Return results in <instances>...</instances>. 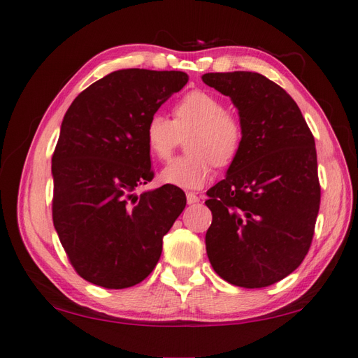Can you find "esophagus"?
I'll return each instance as SVG.
<instances>
[{
    "mask_svg": "<svg viewBox=\"0 0 358 358\" xmlns=\"http://www.w3.org/2000/svg\"><path fill=\"white\" fill-rule=\"evenodd\" d=\"M186 199H187V204H190V206L199 203V198H198V195L194 194V192H187Z\"/></svg>",
    "mask_w": 358,
    "mask_h": 358,
    "instance_id": "1",
    "label": "esophagus"
}]
</instances>
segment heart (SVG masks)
<instances>
[{"mask_svg":"<svg viewBox=\"0 0 358 358\" xmlns=\"http://www.w3.org/2000/svg\"><path fill=\"white\" fill-rule=\"evenodd\" d=\"M173 119L162 113L150 116L145 142L157 160H168L187 137V154L168 163L160 172L164 185L201 189L213 177V166H227L241 151L243 128L237 116L227 112L221 99L206 90H192L173 106Z\"/></svg>","mask_w":358,"mask_h":358,"instance_id":"heart-1","label":"heart"}]
</instances>
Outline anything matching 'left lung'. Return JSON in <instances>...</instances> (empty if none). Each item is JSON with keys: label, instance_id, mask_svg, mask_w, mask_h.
Here are the masks:
<instances>
[{"label": "left lung", "instance_id": "8db88e82", "mask_svg": "<svg viewBox=\"0 0 358 358\" xmlns=\"http://www.w3.org/2000/svg\"><path fill=\"white\" fill-rule=\"evenodd\" d=\"M230 96L243 139L227 177L207 190L206 250L215 272L246 289L295 271L310 250L320 204L315 137L286 90L257 72H210Z\"/></svg>", "mask_w": 358, "mask_h": 358}]
</instances>
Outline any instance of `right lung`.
I'll use <instances>...</instances> for the list:
<instances>
[{
    "instance_id": "right-lung-1",
    "label": "right lung",
    "mask_w": 358,
    "mask_h": 358,
    "mask_svg": "<svg viewBox=\"0 0 358 358\" xmlns=\"http://www.w3.org/2000/svg\"><path fill=\"white\" fill-rule=\"evenodd\" d=\"M181 71L121 69L72 101L52 154V222L72 268L86 281L125 289L143 281L163 236L186 207L185 192L154 177L145 127L187 83Z\"/></svg>"
}]
</instances>
